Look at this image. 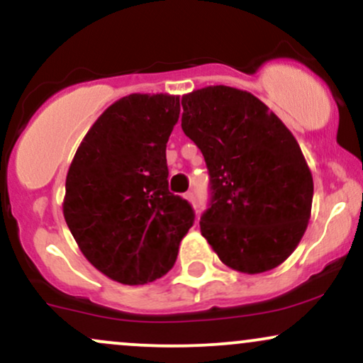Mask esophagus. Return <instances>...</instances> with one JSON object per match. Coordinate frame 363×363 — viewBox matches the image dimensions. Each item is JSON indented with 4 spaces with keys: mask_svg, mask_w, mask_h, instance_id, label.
Returning a JSON list of instances; mask_svg holds the SVG:
<instances>
[{
    "mask_svg": "<svg viewBox=\"0 0 363 363\" xmlns=\"http://www.w3.org/2000/svg\"><path fill=\"white\" fill-rule=\"evenodd\" d=\"M185 199H186V201H189L190 203H194V202H195V197H194V194H192V192L185 194Z\"/></svg>",
    "mask_w": 363,
    "mask_h": 363,
    "instance_id": "obj_1",
    "label": "esophagus"
}]
</instances>
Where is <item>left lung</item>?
Instances as JSON below:
<instances>
[{"instance_id": "obj_1", "label": "left lung", "mask_w": 363, "mask_h": 363, "mask_svg": "<svg viewBox=\"0 0 363 363\" xmlns=\"http://www.w3.org/2000/svg\"><path fill=\"white\" fill-rule=\"evenodd\" d=\"M182 106L183 132L201 149L211 177L202 236L231 269H274L311 219L313 182L298 142L247 91L209 85L185 94Z\"/></svg>"}]
</instances>
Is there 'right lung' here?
<instances>
[{"label": "right lung", "mask_w": 363, "mask_h": 363, "mask_svg": "<svg viewBox=\"0 0 363 363\" xmlns=\"http://www.w3.org/2000/svg\"><path fill=\"white\" fill-rule=\"evenodd\" d=\"M180 97L130 94L80 142L68 168L63 216L85 259L109 279L145 284L173 267L194 209L168 189L166 144Z\"/></svg>", "instance_id": "obj_1"}]
</instances>
